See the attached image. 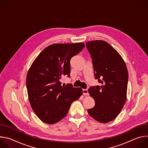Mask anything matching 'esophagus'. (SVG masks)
I'll use <instances>...</instances> for the list:
<instances>
[{
    "label": "esophagus",
    "mask_w": 148,
    "mask_h": 148,
    "mask_svg": "<svg viewBox=\"0 0 148 148\" xmlns=\"http://www.w3.org/2000/svg\"><path fill=\"white\" fill-rule=\"evenodd\" d=\"M82 92H83V94L85 95H88V90H87V89L83 90H82Z\"/></svg>",
    "instance_id": "esophagus-1"
}]
</instances>
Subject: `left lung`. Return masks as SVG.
<instances>
[{"instance_id":"left-lung-1","label":"left lung","mask_w":148,"mask_h":148,"mask_svg":"<svg viewBox=\"0 0 148 148\" xmlns=\"http://www.w3.org/2000/svg\"><path fill=\"white\" fill-rule=\"evenodd\" d=\"M86 46L92 60L95 78L101 84L89 88L95 104L87 111L96 121L107 123L118 116L126 102L127 67L121 55L107 41H88Z\"/></svg>"}]
</instances>
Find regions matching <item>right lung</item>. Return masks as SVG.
<instances>
[{"mask_svg":"<svg viewBox=\"0 0 148 148\" xmlns=\"http://www.w3.org/2000/svg\"><path fill=\"white\" fill-rule=\"evenodd\" d=\"M85 47L84 43L53 44L34 60L26 77L31 107L45 123L53 124L67 114L72 102L82 94L81 88L62 85L61 78L70 77V60Z\"/></svg>","mask_w":148,"mask_h":148,"instance_id":"right-lung-1","label":"right lung"}]
</instances>
